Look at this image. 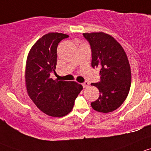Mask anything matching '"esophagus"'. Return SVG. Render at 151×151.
<instances>
[{
  "label": "esophagus",
  "mask_w": 151,
  "mask_h": 151,
  "mask_svg": "<svg viewBox=\"0 0 151 151\" xmlns=\"http://www.w3.org/2000/svg\"><path fill=\"white\" fill-rule=\"evenodd\" d=\"M88 85H89V83H88V81H85L82 83V86H83V88H86V87L88 86Z\"/></svg>",
  "instance_id": "34e87169"
}]
</instances>
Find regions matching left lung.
I'll list each match as a JSON object with an SVG mask.
<instances>
[{
  "mask_svg": "<svg viewBox=\"0 0 151 151\" xmlns=\"http://www.w3.org/2000/svg\"><path fill=\"white\" fill-rule=\"evenodd\" d=\"M91 49V66L101 68L100 81L92 83L100 95L91 105L101 113L116 110L125 101L131 86V69L124 49L113 37L102 32L83 33Z\"/></svg>",
  "mask_w": 151,
  "mask_h": 151,
  "instance_id": "1",
  "label": "left lung"
}]
</instances>
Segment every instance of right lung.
<instances>
[{
    "label": "right lung",
    "mask_w": 151,
    "mask_h": 151,
    "mask_svg": "<svg viewBox=\"0 0 151 151\" xmlns=\"http://www.w3.org/2000/svg\"><path fill=\"white\" fill-rule=\"evenodd\" d=\"M66 34L49 32L32 46L27 56L25 83L27 94L35 105L46 114L63 117L73 108L75 99L83 86L75 81L53 80L55 72L57 49Z\"/></svg>",
    "instance_id": "add662e5"
}]
</instances>
